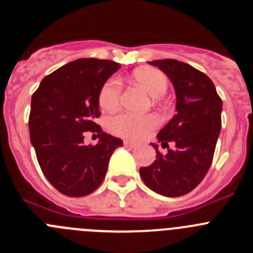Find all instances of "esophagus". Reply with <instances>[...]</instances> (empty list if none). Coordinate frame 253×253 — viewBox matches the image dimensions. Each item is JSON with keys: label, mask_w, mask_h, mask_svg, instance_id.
<instances>
[{"label": "esophagus", "mask_w": 253, "mask_h": 253, "mask_svg": "<svg viewBox=\"0 0 253 253\" xmlns=\"http://www.w3.org/2000/svg\"><path fill=\"white\" fill-rule=\"evenodd\" d=\"M124 144L126 147H130V148H135L138 146L135 142H131V140H124Z\"/></svg>", "instance_id": "esophagus-1"}]
</instances>
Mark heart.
Wrapping results in <instances>:
<instances>
[{
  "label": "heart",
  "instance_id": "obj_1",
  "mask_svg": "<svg viewBox=\"0 0 253 253\" xmlns=\"http://www.w3.org/2000/svg\"><path fill=\"white\" fill-rule=\"evenodd\" d=\"M134 80L144 87L152 97L165 95L169 87V78L163 72L154 68H143L134 73ZM122 96V81L118 76L107 78L99 92V104L104 110H114L118 107ZM160 124L156 115H137L131 113H120L109 120V128L116 135L140 139L147 137Z\"/></svg>",
  "mask_w": 253,
  "mask_h": 253
}]
</instances>
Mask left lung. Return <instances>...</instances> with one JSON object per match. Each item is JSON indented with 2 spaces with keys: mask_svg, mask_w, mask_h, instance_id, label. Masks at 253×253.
<instances>
[{
  "mask_svg": "<svg viewBox=\"0 0 253 253\" xmlns=\"http://www.w3.org/2000/svg\"><path fill=\"white\" fill-rule=\"evenodd\" d=\"M162 71L176 92V114L157 134V160L140 167L143 182L154 193L169 198L193 191L208 173L213 161L220 128L223 102L213 81L190 64L176 59L152 60ZM172 141L175 148L169 150ZM161 144L168 153L158 151Z\"/></svg>",
  "mask_w": 253,
  "mask_h": 253,
  "instance_id": "obj_1",
  "label": "left lung"
}]
</instances>
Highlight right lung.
Instances as JSON below:
<instances>
[{
	"label": "right lung",
	"mask_w": 253,
	"mask_h": 253,
	"mask_svg": "<svg viewBox=\"0 0 253 253\" xmlns=\"http://www.w3.org/2000/svg\"><path fill=\"white\" fill-rule=\"evenodd\" d=\"M119 69L113 60L81 58L43 78L31 97L29 131L46 180L59 193L80 198L95 191L109 160L123 140L101 130L99 92ZM84 131L99 132L96 146H84Z\"/></svg>",
	"instance_id": "right-lung-1"
}]
</instances>
